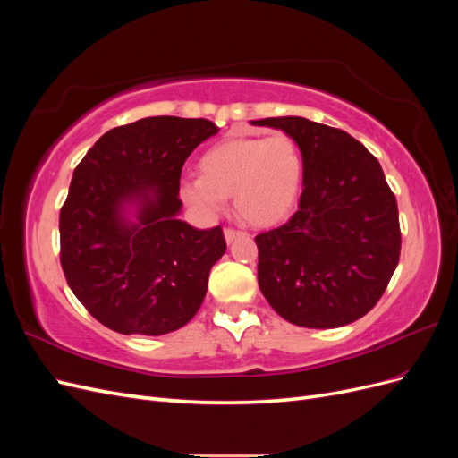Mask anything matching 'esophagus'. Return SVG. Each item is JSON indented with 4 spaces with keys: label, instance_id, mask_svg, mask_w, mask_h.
I'll list each match as a JSON object with an SVG mask.
<instances>
[{
    "label": "esophagus",
    "instance_id": "1",
    "mask_svg": "<svg viewBox=\"0 0 458 458\" xmlns=\"http://www.w3.org/2000/svg\"><path fill=\"white\" fill-rule=\"evenodd\" d=\"M224 234H225V241L231 244L234 239L242 237V234H246V233H244V231H237V229H233V227H227V229L224 231Z\"/></svg>",
    "mask_w": 458,
    "mask_h": 458
}]
</instances>
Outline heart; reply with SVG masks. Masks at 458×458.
I'll list each match as a JSON object with an SVG mask.
<instances>
[{
    "instance_id": "heart-1",
    "label": "heart",
    "mask_w": 458,
    "mask_h": 458,
    "mask_svg": "<svg viewBox=\"0 0 458 458\" xmlns=\"http://www.w3.org/2000/svg\"><path fill=\"white\" fill-rule=\"evenodd\" d=\"M202 177L183 183V197L216 214L234 197V208L252 225H275L293 210L301 187L300 148L286 133L221 141L200 160Z\"/></svg>"
}]
</instances>
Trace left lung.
Segmentation results:
<instances>
[{
	"label": "left lung",
	"instance_id": "obj_1",
	"mask_svg": "<svg viewBox=\"0 0 458 458\" xmlns=\"http://www.w3.org/2000/svg\"><path fill=\"white\" fill-rule=\"evenodd\" d=\"M252 123L283 130L303 160L298 212L256 237L261 294L298 327L357 321L377 306L401 252L397 200L380 162L350 133L308 118Z\"/></svg>",
	"mask_w": 458,
	"mask_h": 458
}]
</instances>
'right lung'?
Returning <instances> with one entry per match:
<instances>
[{"label": "right lung", "instance_id": "add662e5", "mask_svg": "<svg viewBox=\"0 0 458 458\" xmlns=\"http://www.w3.org/2000/svg\"><path fill=\"white\" fill-rule=\"evenodd\" d=\"M216 133L204 118H141L106 131L76 165L59 216L61 266L74 296L110 330L160 336L199 311L225 254L224 229L175 216L183 164Z\"/></svg>", "mask_w": 458, "mask_h": 458}]
</instances>
